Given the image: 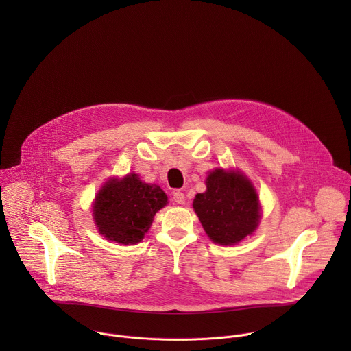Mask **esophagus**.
Wrapping results in <instances>:
<instances>
[{
    "label": "esophagus",
    "mask_w": 351,
    "mask_h": 351,
    "mask_svg": "<svg viewBox=\"0 0 351 351\" xmlns=\"http://www.w3.org/2000/svg\"><path fill=\"white\" fill-rule=\"evenodd\" d=\"M172 198H173V202L176 203V204H184V193L183 191H180V190H176V191H173V194H172Z\"/></svg>",
    "instance_id": "34e87169"
}]
</instances>
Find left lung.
I'll use <instances>...</instances> for the list:
<instances>
[{
    "label": "left lung",
    "mask_w": 351,
    "mask_h": 351,
    "mask_svg": "<svg viewBox=\"0 0 351 351\" xmlns=\"http://www.w3.org/2000/svg\"><path fill=\"white\" fill-rule=\"evenodd\" d=\"M207 191L197 194L193 208L210 239L232 245L252 234L260 219L258 198L248 179L217 169L207 178Z\"/></svg>",
    "instance_id": "obj_1"
}]
</instances>
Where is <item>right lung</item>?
<instances>
[{
    "mask_svg": "<svg viewBox=\"0 0 351 351\" xmlns=\"http://www.w3.org/2000/svg\"><path fill=\"white\" fill-rule=\"evenodd\" d=\"M167 203L161 187L143 183L136 173H130L122 180H110L99 190L93 208L94 221L108 240L136 244Z\"/></svg>",
    "mask_w": 351,
    "mask_h": 351,
    "instance_id": "obj_1",
    "label": "right lung"
}]
</instances>
